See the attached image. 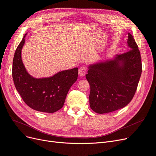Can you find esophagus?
<instances>
[{
  "label": "esophagus",
  "instance_id": "esophagus-1",
  "mask_svg": "<svg viewBox=\"0 0 156 156\" xmlns=\"http://www.w3.org/2000/svg\"><path fill=\"white\" fill-rule=\"evenodd\" d=\"M86 73H87V68H86L85 66H82L79 69L78 74L80 76H83L86 74Z\"/></svg>",
  "mask_w": 156,
  "mask_h": 156
}]
</instances>
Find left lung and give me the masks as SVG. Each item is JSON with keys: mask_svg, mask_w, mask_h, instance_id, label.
I'll use <instances>...</instances> for the list:
<instances>
[{"mask_svg": "<svg viewBox=\"0 0 156 156\" xmlns=\"http://www.w3.org/2000/svg\"><path fill=\"white\" fill-rule=\"evenodd\" d=\"M130 50L113 60L90 66V107L98 114L111 112L127 105L136 93L142 72L141 55L134 37L129 33Z\"/></svg>", "mask_w": 156, "mask_h": 156, "instance_id": "left-lung-1", "label": "left lung"}]
</instances>
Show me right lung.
<instances>
[{
	"mask_svg": "<svg viewBox=\"0 0 156 156\" xmlns=\"http://www.w3.org/2000/svg\"><path fill=\"white\" fill-rule=\"evenodd\" d=\"M26 35L17 47L13 60L12 76L16 89L26 104L34 110L55 112L63 107L69 89L77 80L78 69L63 71L49 78H33L26 71L21 58Z\"/></svg>",
	"mask_w": 156,
	"mask_h": 156,
	"instance_id": "obj_1",
	"label": "right lung"
}]
</instances>
